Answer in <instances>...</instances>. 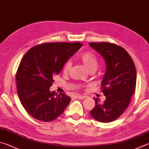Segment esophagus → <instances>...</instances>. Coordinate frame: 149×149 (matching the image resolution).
<instances>
[{"mask_svg": "<svg viewBox=\"0 0 149 149\" xmlns=\"http://www.w3.org/2000/svg\"><path fill=\"white\" fill-rule=\"evenodd\" d=\"M74 97L77 99H79V100H83V99H84V96H82L80 95H75Z\"/></svg>", "mask_w": 149, "mask_h": 149, "instance_id": "1", "label": "esophagus"}]
</instances>
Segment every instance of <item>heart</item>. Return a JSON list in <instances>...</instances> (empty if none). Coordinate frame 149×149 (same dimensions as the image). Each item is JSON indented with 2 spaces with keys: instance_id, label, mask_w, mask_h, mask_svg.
<instances>
[{
  "instance_id": "heart-1",
  "label": "heart",
  "mask_w": 149,
  "mask_h": 149,
  "mask_svg": "<svg viewBox=\"0 0 149 149\" xmlns=\"http://www.w3.org/2000/svg\"><path fill=\"white\" fill-rule=\"evenodd\" d=\"M79 59L90 72L95 71L97 68L98 59L95 55L92 52H85L82 54L79 57ZM70 67H71V63L70 61H67L65 63L63 68V72L64 74H67L69 72Z\"/></svg>"
}]
</instances>
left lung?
Instances as JSON below:
<instances>
[{
    "instance_id": "1",
    "label": "left lung",
    "mask_w": 149,
    "mask_h": 149,
    "mask_svg": "<svg viewBox=\"0 0 149 149\" xmlns=\"http://www.w3.org/2000/svg\"><path fill=\"white\" fill-rule=\"evenodd\" d=\"M106 63V72L101 84L106 97L103 103L93 98L95 106L90 114L97 121L115 120L128 107L136 84V70L129 54L122 47L109 42H90Z\"/></svg>"
}]
</instances>
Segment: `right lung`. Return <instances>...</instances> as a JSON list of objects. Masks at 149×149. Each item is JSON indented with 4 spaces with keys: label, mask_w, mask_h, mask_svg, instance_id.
<instances>
[{
    "label": "right lung",
    "mask_w": 149,
    "mask_h": 149,
    "mask_svg": "<svg viewBox=\"0 0 149 149\" xmlns=\"http://www.w3.org/2000/svg\"><path fill=\"white\" fill-rule=\"evenodd\" d=\"M80 42L45 43L31 48L16 73L17 92L25 111L38 120L51 122L63 113L70 101L65 93L50 92L54 79L77 52Z\"/></svg>",
    "instance_id": "right-lung-1"
}]
</instances>
